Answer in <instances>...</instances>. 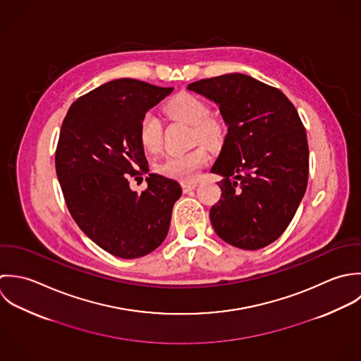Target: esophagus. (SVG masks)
Wrapping results in <instances>:
<instances>
[{"instance_id":"34e87169","label":"esophagus","mask_w":361,"mask_h":361,"mask_svg":"<svg viewBox=\"0 0 361 361\" xmlns=\"http://www.w3.org/2000/svg\"><path fill=\"white\" fill-rule=\"evenodd\" d=\"M195 187H197V183H181V188H183V191L187 194V192H190V191H192V190H195Z\"/></svg>"}]
</instances>
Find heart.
<instances>
[{"instance_id": "obj_1", "label": "heart", "mask_w": 361, "mask_h": 361, "mask_svg": "<svg viewBox=\"0 0 361 361\" xmlns=\"http://www.w3.org/2000/svg\"><path fill=\"white\" fill-rule=\"evenodd\" d=\"M166 113L173 118L181 120L192 127L194 137L198 142L207 146L216 145L221 138V127L209 118V106L195 94L181 92L171 97L166 107ZM140 142L146 152H156L161 144V121L153 113H145L138 130ZM207 161V153L202 147L192 149L185 153H174L161 159L156 164V170L170 178L191 181L197 177L200 169Z\"/></svg>"}]
</instances>
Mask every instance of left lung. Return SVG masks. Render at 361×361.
I'll list each match as a JSON object with an SVG mask.
<instances>
[{
  "label": "left lung",
  "mask_w": 361,
  "mask_h": 361,
  "mask_svg": "<svg viewBox=\"0 0 361 361\" xmlns=\"http://www.w3.org/2000/svg\"><path fill=\"white\" fill-rule=\"evenodd\" d=\"M215 102L227 135L211 171L223 177L209 217L217 235L259 250L286 230L307 188L308 144L295 107L276 87L226 73L187 87Z\"/></svg>",
  "instance_id": "left-lung-1"
}]
</instances>
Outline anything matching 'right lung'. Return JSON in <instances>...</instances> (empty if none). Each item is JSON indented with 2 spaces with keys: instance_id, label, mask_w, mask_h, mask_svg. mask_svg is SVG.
<instances>
[{
  "instance_id": "obj_1",
  "label": "right lung",
  "mask_w": 361,
  "mask_h": 361,
  "mask_svg": "<svg viewBox=\"0 0 361 361\" xmlns=\"http://www.w3.org/2000/svg\"><path fill=\"white\" fill-rule=\"evenodd\" d=\"M171 92L137 79H114L73 102L63 121L56 171L68 211L111 255L144 257L167 235L180 184L150 173L147 188L138 194L128 180L149 171L138 137L141 118Z\"/></svg>"
}]
</instances>
